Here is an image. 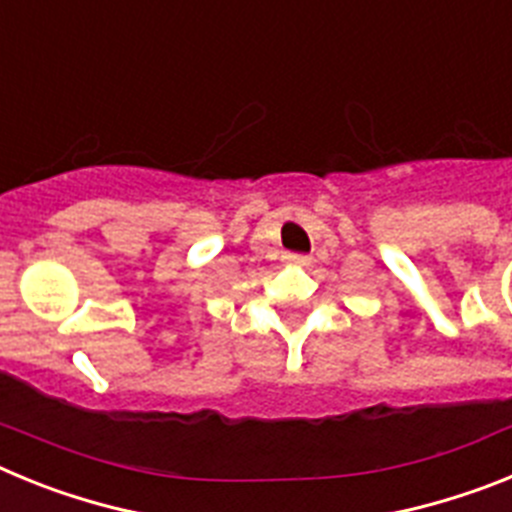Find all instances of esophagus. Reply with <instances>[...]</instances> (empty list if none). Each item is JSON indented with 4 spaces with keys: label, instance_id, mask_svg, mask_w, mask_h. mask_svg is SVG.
<instances>
[{
    "label": "esophagus",
    "instance_id": "1",
    "mask_svg": "<svg viewBox=\"0 0 512 512\" xmlns=\"http://www.w3.org/2000/svg\"><path fill=\"white\" fill-rule=\"evenodd\" d=\"M284 259H287L289 264H297V266H305L307 261H310V259H307V256H302V253H287Z\"/></svg>",
    "mask_w": 512,
    "mask_h": 512
}]
</instances>
